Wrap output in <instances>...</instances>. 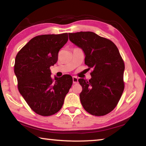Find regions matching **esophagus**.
<instances>
[{"label":"esophagus","mask_w":146,"mask_h":146,"mask_svg":"<svg viewBox=\"0 0 146 146\" xmlns=\"http://www.w3.org/2000/svg\"><path fill=\"white\" fill-rule=\"evenodd\" d=\"M73 84L78 83V78L76 77V76H73Z\"/></svg>","instance_id":"esophagus-1"}]
</instances>
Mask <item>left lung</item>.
<instances>
[{"instance_id": "obj_1", "label": "left lung", "mask_w": 146, "mask_h": 146, "mask_svg": "<svg viewBox=\"0 0 146 146\" xmlns=\"http://www.w3.org/2000/svg\"><path fill=\"white\" fill-rule=\"evenodd\" d=\"M71 42L82 49L85 64L92 70L88 81L79 78L80 102L86 111L103 116L113 110L124 89L125 66L115 44L91 31L69 33Z\"/></svg>"}]
</instances>
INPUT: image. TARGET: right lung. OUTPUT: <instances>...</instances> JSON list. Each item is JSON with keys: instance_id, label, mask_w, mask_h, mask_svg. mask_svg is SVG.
Segmentation results:
<instances>
[{"instance_id": "1", "label": "right lung", "mask_w": 146, "mask_h": 146, "mask_svg": "<svg viewBox=\"0 0 146 146\" xmlns=\"http://www.w3.org/2000/svg\"><path fill=\"white\" fill-rule=\"evenodd\" d=\"M68 40V33L42 35L31 39L17 53L14 71L21 95L33 111L50 116L62 107L73 84L70 75L53 79L49 68Z\"/></svg>"}]
</instances>
